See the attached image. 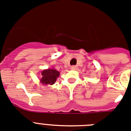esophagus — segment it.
Instances as JSON below:
<instances>
[{
  "mask_svg": "<svg viewBox=\"0 0 131 131\" xmlns=\"http://www.w3.org/2000/svg\"><path fill=\"white\" fill-rule=\"evenodd\" d=\"M77 69V67L75 65H72V67H71V69H72V70H75V69Z\"/></svg>",
  "mask_w": 131,
  "mask_h": 131,
  "instance_id": "1",
  "label": "esophagus"
}]
</instances>
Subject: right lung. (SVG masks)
<instances>
[{"mask_svg": "<svg viewBox=\"0 0 131 131\" xmlns=\"http://www.w3.org/2000/svg\"><path fill=\"white\" fill-rule=\"evenodd\" d=\"M41 74L42 79H40V82L45 85H51L56 82L60 73L55 69H47L42 71Z\"/></svg>", "mask_w": 131, "mask_h": 131, "instance_id": "1", "label": "right lung"}]
</instances>
